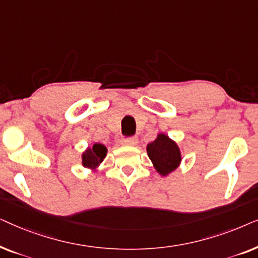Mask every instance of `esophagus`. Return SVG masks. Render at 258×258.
<instances>
[{"instance_id": "obj_1", "label": "esophagus", "mask_w": 258, "mask_h": 258, "mask_svg": "<svg viewBox=\"0 0 258 258\" xmlns=\"http://www.w3.org/2000/svg\"><path fill=\"white\" fill-rule=\"evenodd\" d=\"M139 143V139L137 137H128V139H123L122 140V144H124V146H136V144Z\"/></svg>"}]
</instances>
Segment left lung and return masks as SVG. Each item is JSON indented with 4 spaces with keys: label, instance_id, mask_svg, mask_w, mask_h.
<instances>
[{
    "label": "left lung",
    "instance_id": "1",
    "mask_svg": "<svg viewBox=\"0 0 258 258\" xmlns=\"http://www.w3.org/2000/svg\"><path fill=\"white\" fill-rule=\"evenodd\" d=\"M147 153L156 171L162 176L176 170L182 161L178 146L165 134H158L156 140L148 144Z\"/></svg>",
    "mask_w": 258,
    "mask_h": 258
}]
</instances>
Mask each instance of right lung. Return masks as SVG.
<instances>
[{
  "label": "right lung",
  "instance_id": "right-lung-1",
  "mask_svg": "<svg viewBox=\"0 0 258 258\" xmlns=\"http://www.w3.org/2000/svg\"><path fill=\"white\" fill-rule=\"evenodd\" d=\"M107 151V148L101 143H95L93 148H88L82 154L83 167L95 170L102 163V161L104 160Z\"/></svg>",
  "mask_w": 258,
  "mask_h": 258
}]
</instances>
